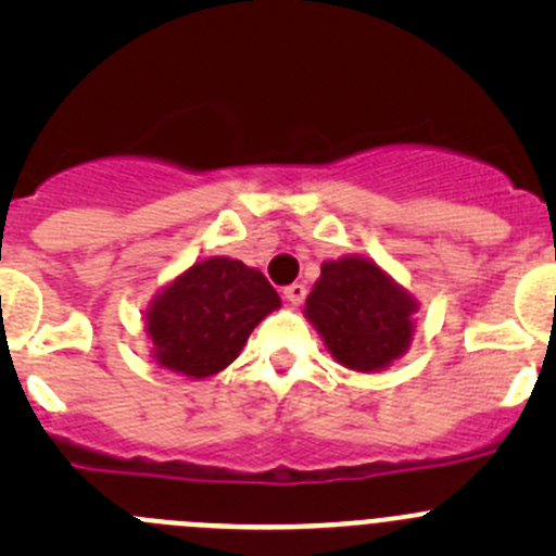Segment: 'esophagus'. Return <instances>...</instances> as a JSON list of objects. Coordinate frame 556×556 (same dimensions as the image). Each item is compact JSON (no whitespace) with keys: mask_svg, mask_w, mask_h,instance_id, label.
Instances as JSON below:
<instances>
[{"mask_svg":"<svg viewBox=\"0 0 556 556\" xmlns=\"http://www.w3.org/2000/svg\"><path fill=\"white\" fill-rule=\"evenodd\" d=\"M282 293H285V299L290 301V304H293V306H299L301 301L306 299V285H301V282H293V285H288V288H285Z\"/></svg>","mask_w":556,"mask_h":556,"instance_id":"1","label":"esophagus"}]
</instances>
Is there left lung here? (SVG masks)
<instances>
[{"instance_id":"8db88e82","label":"left lung","mask_w":556,"mask_h":556,"mask_svg":"<svg viewBox=\"0 0 556 556\" xmlns=\"http://www.w3.org/2000/svg\"><path fill=\"white\" fill-rule=\"evenodd\" d=\"M417 301L374 261L346 255L319 268L306 317L336 363L352 371H382L412 344Z\"/></svg>"}]
</instances>
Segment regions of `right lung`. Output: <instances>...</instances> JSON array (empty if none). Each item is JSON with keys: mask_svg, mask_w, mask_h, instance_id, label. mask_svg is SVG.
<instances>
[{"mask_svg": "<svg viewBox=\"0 0 556 556\" xmlns=\"http://www.w3.org/2000/svg\"><path fill=\"white\" fill-rule=\"evenodd\" d=\"M279 304L268 279L242 261L193 263L144 314L155 363L190 379L212 377L237 361L252 328Z\"/></svg>", "mask_w": 556, "mask_h": 556, "instance_id": "obj_1", "label": "right lung"}]
</instances>
